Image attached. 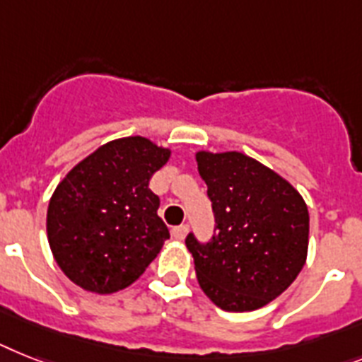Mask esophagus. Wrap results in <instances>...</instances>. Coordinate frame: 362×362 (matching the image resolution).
I'll list each match as a JSON object with an SVG mask.
<instances>
[{"label": "esophagus", "instance_id": "esophagus-1", "mask_svg": "<svg viewBox=\"0 0 362 362\" xmlns=\"http://www.w3.org/2000/svg\"><path fill=\"white\" fill-rule=\"evenodd\" d=\"M188 233V226H175V228H172V237L175 238V240H183L185 237H187Z\"/></svg>", "mask_w": 362, "mask_h": 362}]
</instances>
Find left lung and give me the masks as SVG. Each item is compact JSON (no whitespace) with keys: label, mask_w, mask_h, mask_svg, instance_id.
I'll list each match as a JSON object with an SVG mask.
<instances>
[{"label":"left lung","mask_w":362,"mask_h":362,"mask_svg":"<svg viewBox=\"0 0 362 362\" xmlns=\"http://www.w3.org/2000/svg\"><path fill=\"white\" fill-rule=\"evenodd\" d=\"M216 220L213 238L188 252L202 291L223 310H255L276 300L301 272L309 247V211L286 179L240 151H198Z\"/></svg>","instance_id":"1"}]
</instances>
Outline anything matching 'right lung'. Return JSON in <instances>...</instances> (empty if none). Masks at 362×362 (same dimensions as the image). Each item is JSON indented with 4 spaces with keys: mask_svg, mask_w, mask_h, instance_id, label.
Segmentation results:
<instances>
[{
    "mask_svg": "<svg viewBox=\"0 0 362 362\" xmlns=\"http://www.w3.org/2000/svg\"><path fill=\"white\" fill-rule=\"evenodd\" d=\"M144 136L100 146L57 185L47 242L57 264L85 291L112 294L134 283L170 238L149 179L170 159Z\"/></svg>",
    "mask_w": 362,
    "mask_h": 362,
    "instance_id": "1",
    "label": "right lung"
}]
</instances>
